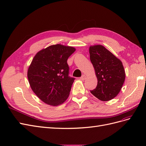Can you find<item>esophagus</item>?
<instances>
[{"instance_id": "esophagus-1", "label": "esophagus", "mask_w": 146, "mask_h": 146, "mask_svg": "<svg viewBox=\"0 0 146 146\" xmlns=\"http://www.w3.org/2000/svg\"><path fill=\"white\" fill-rule=\"evenodd\" d=\"M86 76L84 75V74H83V75L80 78V80L82 81H84V80H86Z\"/></svg>"}]
</instances>
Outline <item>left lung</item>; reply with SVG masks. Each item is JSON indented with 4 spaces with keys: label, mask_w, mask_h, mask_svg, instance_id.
<instances>
[{
    "label": "left lung",
    "mask_w": 146,
    "mask_h": 146,
    "mask_svg": "<svg viewBox=\"0 0 146 146\" xmlns=\"http://www.w3.org/2000/svg\"><path fill=\"white\" fill-rule=\"evenodd\" d=\"M89 54L98 81L90 92L100 100L110 101L119 94L125 80L122 62L100 44L90 46Z\"/></svg>",
    "instance_id": "1"
}]
</instances>
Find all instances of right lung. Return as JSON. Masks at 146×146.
<instances>
[{
    "label": "right lung",
    "mask_w": 146,
    "mask_h": 146,
    "mask_svg": "<svg viewBox=\"0 0 146 146\" xmlns=\"http://www.w3.org/2000/svg\"><path fill=\"white\" fill-rule=\"evenodd\" d=\"M76 51L60 44L40 50L32 59L27 70L29 84L41 101L56 106L68 98L74 78L68 76V58Z\"/></svg>",
    "instance_id": "add662e5"
}]
</instances>
